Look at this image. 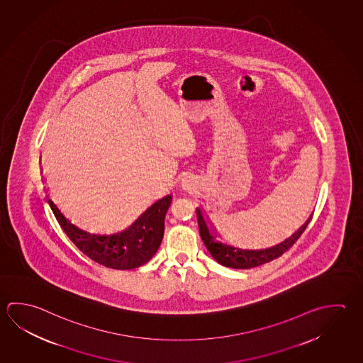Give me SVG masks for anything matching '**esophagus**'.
<instances>
[{"label": "esophagus", "mask_w": 363, "mask_h": 363, "mask_svg": "<svg viewBox=\"0 0 363 363\" xmlns=\"http://www.w3.org/2000/svg\"><path fill=\"white\" fill-rule=\"evenodd\" d=\"M194 184V180L191 177H188V175H184L183 178H182V185L184 186V188H191V185Z\"/></svg>", "instance_id": "1"}]
</instances>
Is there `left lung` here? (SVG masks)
I'll return each mask as SVG.
<instances>
[{
    "label": "left lung",
    "mask_w": 363,
    "mask_h": 363,
    "mask_svg": "<svg viewBox=\"0 0 363 363\" xmlns=\"http://www.w3.org/2000/svg\"><path fill=\"white\" fill-rule=\"evenodd\" d=\"M196 212H197L199 235L202 238L206 248L218 264L231 269H252L280 257L284 252L288 251L290 247L297 242L298 238L302 235V233L306 230L307 225L310 224L311 221L310 218L293 235H290L281 243L272 245L270 248L248 250V248H240L237 245H231L218 240V231H215V228L213 230L211 229L213 226L212 224L208 225L203 211L198 207L196 208Z\"/></svg>",
    "instance_id": "obj_1"
}]
</instances>
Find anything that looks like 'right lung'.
Returning a JSON list of instances; mask_svg holds the SVG:
<instances>
[{
    "instance_id": "obj_1",
    "label": "right lung",
    "mask_w": 363,
    "mask_h": 363,
    "mask_svg": "<svg viewBox=\"0 0 363 363\" xmlns=\"http://www.w3.org/2000/svg\"><path fill=\"white\" fill-rule=\"evenodd\" d=\"M53 215L66 235L79 251L113 270H132L147 264L157 252L165 231V215L172 205L167 194L148 207L125 230L115 234H96L73 224L52 199L47 198Z\"/></svg>"
}]
</instances>
